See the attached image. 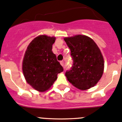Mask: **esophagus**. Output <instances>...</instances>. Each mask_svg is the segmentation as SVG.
Segmentation results:
<instances>
[{
	"label": "esophagus",
	"instance_id": "34e87169",
	"mask_svg": "<svg viewBox=\"0 0 122 122\" xmlns=\"http://www.w3.org/2000/svg\"><path fill=\"white\" fill-rule=\"evenodd\" d=\"M60 64H61V65L62 66H64V61H60Z\"/></svg>",
	"mask_w": 122,
	"mask_h": 122
}]
</instances>
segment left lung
Segmentation results:
<instances>
[{
	"mask_svg": "<svg viewBox=\"0 0 122 122\" xmlns=\"http://www.w3.org/2000/svg\"><path fill=\"white\" fill-rule=\"evenodd\" d=\"M64 40L73 60L70 70L65 74L67 80L78 89L85 90L94 87L104 69L103 56L97 44L85 35H77Z\"/></svg>",
	"mask_w": 122,
	"mask_h": 122,
	"instance_id": "obj_1",
	"label": "left lung"
}]
</instances>
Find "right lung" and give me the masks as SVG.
<instances>
[{
    "mask_svg": "<svg viewBox=\"0 0 122 122\" xmlns=\"http://www.w3.org/2000/svg\"><path fill=\"white\" fill-rule=\"evenodd\" d=\"M55 37L40 35L28 46L23 60L22 69L27 82L38 92L51 88L63 68L52 52Z\"/></svg>",
    "mask_w": 122,
    "mask_h": 122,
    "instance_id": "right-lung-1",
    "label": "right lung"
}]
</instances>
